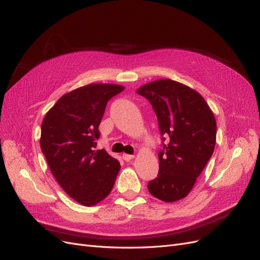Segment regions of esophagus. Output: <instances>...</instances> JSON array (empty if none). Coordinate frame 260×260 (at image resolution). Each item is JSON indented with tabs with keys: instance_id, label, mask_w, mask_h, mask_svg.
Segmentation results:
<instances>
[{
	"instance_id": "obj_1",
	"label": "esophagus",
	"mask_w": 260,
	"mask_h": 260,
	"mask_svg": "<svg viewBox=\"0 0 260 260\" xmlns=\"http://www.w3.org/2000/svg\"><path fill=\"white\" fill-rule=\"evenodd\" d=\"M134 157H135L134 154H126V153L123 154V159H124L125 161H131L132 159H134Z\"/></svg>"
}]
</instances>
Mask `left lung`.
Segmentation results:
<instances>
[{"instance_id": "obj_1", "label": "left lung", "mask_w": 260, "mask_h": 260, "mask_svg": "<svg viewBox=\"0 0 260 260\" xmlns=\"http://www.w3.org/2000/svg\"><path fill=\"white\" fill-rule=\"evenodd\" d=\"M137 93L151 103L161 135L169 136V144L158 153V176L148 183V190L162 202H176L189 194L211 158L216 118L202 94L175 80L151 81Z\"/></svg>"}]
</instances>
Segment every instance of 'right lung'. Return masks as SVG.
<instances>
[{
  "label": "right lung",
  "instance_id": "right-lung-1",
  "mask_svg": "<svg viewBox=\"0 0 260 260\" xmlns=\"http://www.w3.org/2000/svg\"><path fill=\"white\" fill-rule=\"evenodd\" d=\"M124 90L114 84H90L65 93L44 116L40 147L52 174L77 203L94 206L112 190L121 166L95 150L108 101Z\"/></svg>",
  "mask_w": 260,
  "mask_h": 260
}]
</instances>
